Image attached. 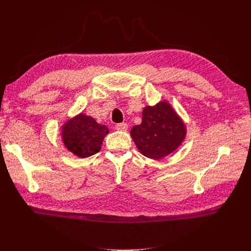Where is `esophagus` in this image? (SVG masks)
I'll return each instance as SVG.
<instances>
[{"label": "esophagus", "mask_w": 251, "mask_h": 251, "mask_svg": "<svg viewBox=\"0 0 251 251\" xmlns=\"http://www.w3.org/2000/svg\"><path fill=\"white\" fill-rule=\"evenodd\" d=\"M115 128L117 131H126L127 130V125L126 124H125V123H123V124H118V125H116L115 126Z\"/></svg>", "instance_id": "esophagus-1"}]
</instances>
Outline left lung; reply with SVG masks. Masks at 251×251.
Listing matches in <instances>:
<instances>
[{
    "label": "left lung",
    "instance_id": "obj_1",
    "mask_svg": "<svg viewBox=\"0 0 251 251\" xmlns=\"http://www.w3.org/2000/svg\"><path fill=\"white\" fill-rule=\"evenodd\" d=\"M186 126L168 100L142 111V121L131 130V137L140 153L154 160L172 154L186 136Z\"/></svg>",
    "mask_w": 251,
    "mask_h": 251
}]
</instances>
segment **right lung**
<instances>
[{
	"label": "right lung",
	"mask_w": 251,
	"mask_h": 251,
	"mask_svg": "<svg viewBox=\"0 0 251 251\" xmlns=\"http://www.w3.org/2000/svg\"><path fill=\"white\" fill-rule=\"evenodd\" d=\"M108 134L107 126L96 123L93 117L83 113L67 119L60 132L65 148L79 158H87L98 153Z\"/></svg>",
	"instance_id": "obj_1"
}]
</instances>
